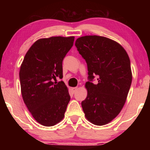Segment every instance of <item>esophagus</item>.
<instances>
[{
	"instance_id": "34e87169",
	"label": "esophagus",
	"mask_w": 150,
	"mask_h": 150,
	"mask_svg": "<svg viewBox=\"0 0 150 150\" xmlns=\"http://www.w3.org/2000/svg\"><path fill=\"white\" fill-rule=\"evenodd\" d=\"M72 89V91L74 92V93H75V92L77 91V89H78V87H73L72 89Z\"/></svg>"
}]
</instances>
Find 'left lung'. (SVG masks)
Instances as JSON below:
<instances>
[{"instance_id": "obj_1", "label": "left lung", "mask_w": 150, "mask_h": 150, "mask_svg": "<svg viewBox=\"0 0 150 150\" xmlns=\"http://www.w3.org/2000/svg\"><path fill=\"white\" fill-rule=\"evenodd\" d=\"M75 46L87 62L89 81L98 76L97 84L85 83L87 96L81 102L85 116L93 124H107L126 101L132 79L130 59L119 43L105 37H81Z\"/></svg>"}]
</instances>
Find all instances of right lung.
I'll return each instance as SVG.
<instances>
[{
  "label": "right lung",
  "instance_id": "add662e5",
  "mask_svg": "<svg viewBox=\"0 0 150 150\" xmlns=\"http://www.w3.org/2000/svg\"><path fill=\"white\" fill-rule=\"evenodd\" d=\"M74 37H51L37 40L27 51L20 69L21 93L33 118L44 126L58 124L70 100L63 81L62 62L73 46Z\"/></svg>",
  "mask_w": 150,
  "mask_h": 150
}]
</instances>
